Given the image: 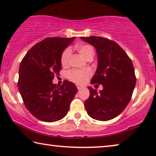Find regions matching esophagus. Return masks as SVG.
I'll return each mask as SVG.
<instances>
[{
    "instance_id": "obj_1",
    "label": "esophagus",
    "mask_w": 156,
    "mask_h": 156,
    "mask_svg": "<svg viewBox=\"0 0 156 156\" xmlns=\"http://www.w3.org/2000/svg\"><path fill=\"white\" fill-rule=\"evenodd\" d=\"M76 87H77V89L79 90H80L81 89H83V88H85L83 86H80V85H76Z\"/></svg>"
}]
</instances>
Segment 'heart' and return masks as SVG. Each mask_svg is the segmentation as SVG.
I'll list each match as a JSON object with an SVG mask.
<instances>
[{
	"mask_svg": "<svg viewBox=\"0 0 156 156\" xmlns=\"http://www.w3.org/2000/svg\"><path fill=\"white\" fill-rule=\"evenodd\" d=\"M76 49L80 54L86 60H88L93 58L94 56V50L91 46L88 44H81L76 46ZM71 55V50L70 48L65 49L61 55V64L63 66H67L70 61ZM90 75V71L88 70H72L68 73V77L71 81L76 83H83L87 81Z\"/></svg>",
	"mask_w": 156,
	"mask_h": 156,
	"instance_id": "b5f03b06",
	"label": "heart"
}]
</instances>
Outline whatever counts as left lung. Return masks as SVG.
<instances>
[{"label": "left lung", "instance_id": "left-lung-1", "mask_svg": "<svg viewBox=\"0 0 156 156\" xmlns=\"http://www.w3.org/2000/svg\"><path fill=\"white\" fill-rule=\"evenodd\" d=\"M80 38L93 45L97 52V70L90 83L103 86L99 92L88 87L90 95L84 103L86 112L98 121L113 119L125 109L131 99L136 84L133 64L114 41L97 36Z\"/></svg>", "mask_w": 156, "mask_h": 156}]
</instances>
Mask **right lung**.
<instances>
[{"label": "right lung", "mask_w": 156, "mask_h": 156, "mask_svg": "<svg viewBox=\"0 0 156 156\" xmlns=\"http://www.w3.org/2000/svg\"><path fill=\"white\" fill-rule=\"evenodd\" d=\"M75 39L47 37L31 48L21 62L19 90L26 108L40 121L51 123L64 118L77 92L70 81L66 80L59 87L52 81L62 69V54Z\"/></svg>", "instance_id": "right-lung-1"}]
</instances>
